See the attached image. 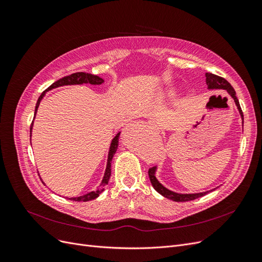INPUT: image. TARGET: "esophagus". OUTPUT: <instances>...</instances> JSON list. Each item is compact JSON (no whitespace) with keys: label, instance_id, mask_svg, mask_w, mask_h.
<instances>
[{"label":"esophagus","instance_id":"esophagus-1","mask_svg":"<svg viewBox=\"0 0 262 262\" xmlns=\"http://www.w3.org/2000/svg\"><path fill=\"white\" fill-rule=\"evenodd\" d=\"M148 124H149L150 126H153V128H157V122H156L155 120H149V121H148Z\"/></svg>","mask_w":262,"mask_h":262}]
</instances>
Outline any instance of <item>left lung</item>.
<instances>
[{
	"instance_id": "1",
	"label": "left lung",
	"mask_w": 262,
	"mask_h": 262,
	"mask_svg": "<svg viewBox=\"0 0 262 262\" xmlns=\"http://www.w3.org/2000/svg\"><path fill=\"white\" fill-rule=\"evenodd\" d=\"M205 83H207V85H208V90H224L229 94V96H231L234 99L235 105H236L237 109H238L241 118H242V123L244 125V115H243V112H242V108L239 106V101L236 97V92L234 91L232 85L229 84L225 80V78L217 76L215 74H212V73H205ZM156 170H157L156 166H155V167H152V168L148 169V177H149V180H150V184H152L153 188L156 190L158 193L162 194L165 198H167V199H169V200H172V201H176V202L191 201V200L196 199V198L203 196L207 193L213 191V190L216 189V188H214V189L210 190V191H204V192H199V193H178V192H175V191H171V190L164 187L161 184V182L157 180Z\"/></svg>"
}]
</instances>
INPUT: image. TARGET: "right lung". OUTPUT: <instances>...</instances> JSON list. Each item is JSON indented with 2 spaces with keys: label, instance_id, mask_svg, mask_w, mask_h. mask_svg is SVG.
<instances>
[{
  "label": "right lung",
  "instance_id": "right-lung-1",
  "mask_svg": "<svg viewBox=\"0 0 262 262\" xmlns=\"http://www.w3.org/2000/svg\"><path fill=\"white\" fill-rule=\"evenodd\" d=\"M104 83V80H102L101 77H99L98 75H94L91 73H84V72H77V73H73L71 75L64 76L60 78V80L55 81L53 84H51L48 89H47L41 95L40 97L38 98L37 100V104H36V108H35V116L34 119L37 115V110L39 105H40V101L42 100V98L45 97V95L47 92H49L51 90L54 89H58V87L61 86H67V85H82V84H92V85H100ZM33 125H34V121L31 122L30 125V142H31V131H33ZM119 137H120V132H118L116 134V137L112 140V143H110L109 146V152H108V158H107V165H106V170L104 173V177H102V180L100 182V185L97 187L96 190H94V191H91L89 193H85L83 195L80 196H75V198H69L70 200H73V201H90L93 199H96V198L104 191L105 186L108 184L110 175H112V162H113V158L115 153L117 152V148L119 145Z\"/></svg>",
  "mask_w": 262,
  "mask_h": 262
}]
</instances>
